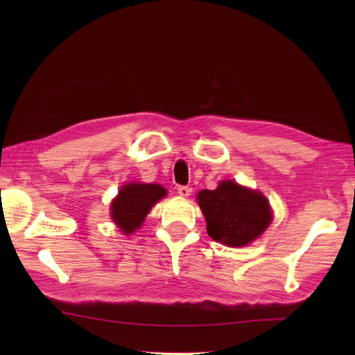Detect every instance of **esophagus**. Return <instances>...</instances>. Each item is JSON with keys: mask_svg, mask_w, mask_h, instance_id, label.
I'll return each instance as SVG.
<instances>
[{"mask_svg": "<svg viewBox=\"0 0 355 355\" xmlns=\"http://www.w3.org/2000/svg\"><path fill=\"white\" fill-rule=\"evenodd\" d=\"M191 192H192V189L189 187H179L178 188V194L180 197H189Z\"/></svg>", "mask_w": 355, "mask_h": 355, "instance_id": "obj_1", "label": "esophagus"}]
</instances>
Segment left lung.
Wrapping results in <instances>:
<instances>
[{
  "label": "left lung",
  "instance_id": "8db88e82",
  "mask_svg": "<svg viewBox=\"0 0 355 355\" xmlns=\"http://www.w3.org/2000/svg\"><path fill=\"white\" fill-rule=\"evenodd\" d=\"M197 200L207 222V234L230 247L250 244L272 220L270 201L262 192L234 180H222L213 191H200Z\"/></svg>",
  "mask_w": 355,
  "mask_h": 355
}]
</instances>
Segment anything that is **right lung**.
Returning <instances> with one entry per match:
<instances>
[{
  "label": "right lung",
  "instance_id": "1",
  "mask_svg": "<svg viewBox=\"0 0 355 355\" xmlns=\"http://www.w3.org/2000/svg\"><path fill=\"white\" fill-rule=\"evenodd\" d=\"M167 196L166 188L157 184H125L111 202V218L123 234H133L142 227L154 204Z\"/></svg>",
  "mask_w": 355,
  "mask_h": 355
}]
</instances>
